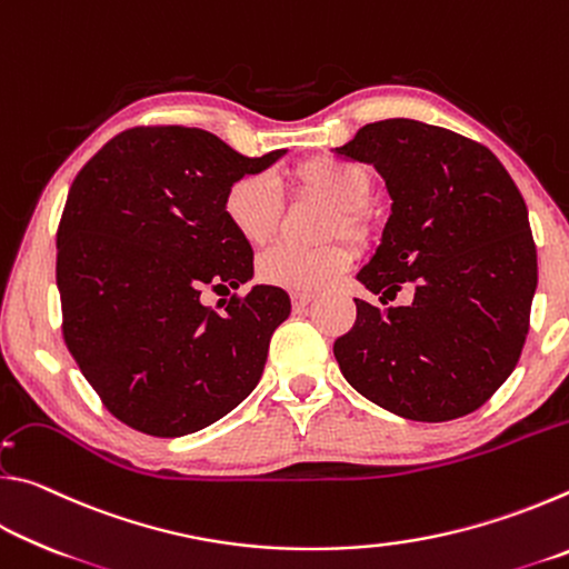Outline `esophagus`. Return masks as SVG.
Instances as JSON below:
<instances>
[{"mask_svg":"<svg viewBox=\"0 0 569 569\" xmlns=\"http://www.w3.org/2000/svg\"><path fill=\"white\" fill-rule=\"evenodd\" d=\"M291 301L296 308H303L311 301H316V293L313 291H296V293H291Z\"/></svg>","mask_w":569,"mask_h":569,"instance_id":"esophagus-1","label":"esophagus"}]
</instances>
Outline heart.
<instances>
[{"label":"heart","mask_w":569,"mask_h":569,"mask_svg":"<svg viewBox=\"0 0 569 569\" xmlns=\"http://www.w3.org/2000/svg\"><path fill=\"white\" fill-rule=\"evenodd\" d=\"M283 182L296 192L329 200L331 213L326 216L321 236L331 238L319 246L303 248L278 243L258 258V278L263 283L286 288V291H319L333 283L353 263V246L363 243L371 233L369 203L373 178L369 168L341 158H311L298 162L283 176ZM228 226L250 246H263L281 226V198L271 180L263 176H240L223 192L220 200ZM343 234H349L343 239Z\"/></svg>","instance_id":"heart-1"}]
</instances>
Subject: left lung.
Listing matches in <instances>:
<instances>
[{"label": "left lung", "mask_w": 569, "mask_h": 569, "mask_svg": "<svg viewBox=\"0 0 569 569\" xmlns=\"http://www.w3.org/2000/svg\"><path fill=\"white\" fill-rule=\"evenodd\" d=\"M336 156L371 162L393 200L359 273L383 306L353 298L333 343L341 373L403 419L467 417L515 371L529 331L537 248L522 192L481 142L417 120L363 124ZM407 282L415 301L389 309Z\"/></svg>", "instance_id": "1"}]
</instances>
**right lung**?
Instances as JSON below:
<instances>
[{
  "label": "right lung",
  "mask_w": 569,
  "mask_h": 569,
  "mask_svg": "<svg viewBox=\"0 0 569 569\" xmlns=\"http://www.w3.org/2000/svg\"><path fill=\"white\" fill-rule=\"evenodd\" d=\"M281 156L246 158L206 130L140 124L77 172L57 228L62 336L114 419L182 437L256 389L291 301L276 286L236 293L253 276V248L220 200ZM206 287L234 293L210 309Z\"/></svg>",
  "instance_id": "obj_1"
}]
</instances>
